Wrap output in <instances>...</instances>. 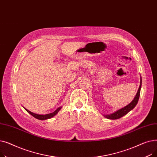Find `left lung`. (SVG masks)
<instances>
[{
  "label": "left lung",
  "instance_id": "obj_1",
  "mask_svg": "<svg viewBox=\"0 0 157 157\" xmlns=\"http://www.w3.org/2000/svg\"><path fill=\"white\" fill-rule=\"evenodd\" d=\"M141 83H142V79L141 77V81H140V85H139V87L138 89V91L136 95V97L132 100V101L129 104L125 106L124 108H123L117 111H115L113 113L109 114H103V116L108 119L117 120V119L121 118L123 116H125V115L127 114L129 111L132 110L135 108L136 105H137L138 101H139V96H140V92H141Z\"/></svg>",
  "mask_w": 157,
  "mask_h": 157
}]
</instances>
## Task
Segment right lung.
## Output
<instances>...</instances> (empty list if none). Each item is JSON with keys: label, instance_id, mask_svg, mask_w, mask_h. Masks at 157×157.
<instances>
[{"label": "right lung", "instance_id": "add662e5", "mask_svg": "<svg viewBox=\"0 0 157 157\" xmlns=\"http://www.w3.org/2000/svg\"><path fill=\"white\" fill-rule=\"evenodd\" d=\"M61 108H62V107H60V108H59L57 109H56L54 112L51 113H49V114H36V113H32V112L29 111L28 109H27L26 108H24V109H25L30 114H31L32 116H33L34 118H37V119H38V120H48V119L53 118V117L55 116V115H56L58 113H59V111L61 109Z\"/></svg>", "mask_w": 157, "mask_h": 157}]
</instances>
